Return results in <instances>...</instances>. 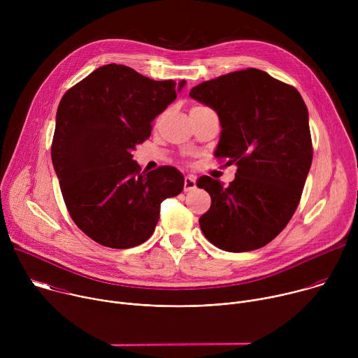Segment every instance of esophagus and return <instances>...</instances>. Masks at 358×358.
Here are the masks:
<instances>
[{"label":"esophagus","instance_id":"1","mask_svg":"<svg viewBox=\"0 0 358 358\" xmlns=\"http://www.w3.org/2000/svg\"><path fill=\"white\" fill-rule=\"evenodd\" d=\"M195 188V178L192 176H187L184 178V191L188 192V191H192Z\"/></svg>","mask_w":358,"mask_h":358}]
</instances>
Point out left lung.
Returning <instances> with one entry per match:
<instances>
[{
    "label": "left lung",
    "mask_w": 358,
    "mask_h": 358,
    "mask_svg": "<svg viewBox=\"0 0 358 358\" xmlns=\"http://www.w3.org/2000/svg\"><path fill=\"white\" fill-rule=\"evenodd\" d=\"M189 96L217 112L222 131L215 157L238 167L228 187L198 178L196 187L211 195L201 231L227 252L259 249L299 206L313 160L308 108L293 86L255 68L202 82Z\"/></svg>",
    "instance_id": "left-lung-1"
}]
</instances>
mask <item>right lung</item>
Instances as JSON below:
<instances>
[{
  "instance_id": "right-lung-1",
  "label": "right lung",
  "mask_w": 358,
  "mask_h": 358,
  "mask_svg": "<svg viewBox=\"0 0 358 358\" xmlns=\"http://www.w3.org/2000/svg\"><path fill=\"white\" fill-rule=\"evenodd\" d=\"M184 85L110 64L64 94L50 156L71 218L94 242L115 249L145 242L160 203L182 191L176 167L141 171L131 151Z\"/></svg>"
}]
</instances>
